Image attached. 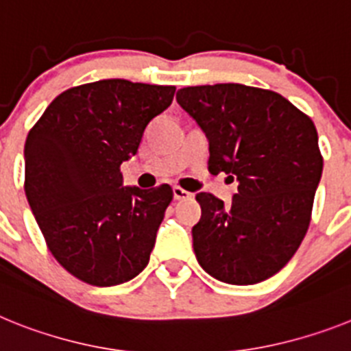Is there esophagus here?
<instances>
[{"mask_svg":"<svg viewBox=\"0 0 351 351\" xmlns=\"http://www.w3.org/2000/svg\"><path fill=\"white\" fill-rule=\"evenodd\" d=\"M191 193L190 191L182 190L181 186H173V198L176 200H186V198H190Z\"/></svg>","mask_w":351,"mask_h":351,"instance_id":"1","label":"esophagus"}]
</instances>
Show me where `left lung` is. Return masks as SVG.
<instances>
[{
  "instance_id": "1",
  "label": "left lung",
  "mask_w": 351,
  "mask_h": 351,
  "mask_svg": "<svg viewBox=\"0 0 351 351\" xmlns=\"http://www.w3.org/2000/svg\"><path fill=\"white\" fill-rule=\"evenodd\" d=\"M178 104L209 138V172L237 178L230 206L198 193L193 226L200 267L228 285H255L290 262L311 221L324 170L311 117L269 89L191 86Z\"/></svg>"
}]
</instances>
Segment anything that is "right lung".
Returning a JSON list of instances; mask_svg holds the SVG:
<instances>
[{
	"label": "right lung",
	"mask_w": 351,
	"mask_h": 351,
	"mask_svg": "<svg viewBox=\"0 0 351 351\" xmlns=\"http://www.w3.org/2000/svg\"><path fill=\"white\" fill-rule=\"evenodd\" d=\"M173 93L125 79L82 84L56 96L27 133V202L49 251L84 283H126L149 263L172 188H126L121 163Z\"/></svg>",
	"instance_id": "right-lung-1"
}]
</instances>
